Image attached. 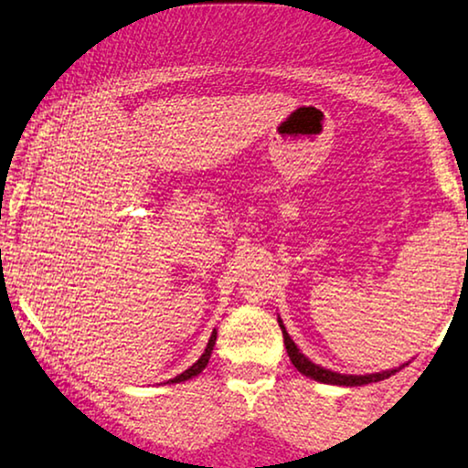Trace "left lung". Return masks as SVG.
Returning a JSON list of instances; mask_svg holds the SVG:
<instances>
[{"label": "left lung", "instance_id": "obj_1", "mask_svg": "<svg viewBox=\"0 0 468 468\" xmlns=\"http://www.w3.org/2000/svg\"><path fill=\"white\" fill-rule=\"evenodd\" d=\"M278 326L282 330V339H285V347H287V354L289 358H292V363L295 369L300 371V374H304L306 378H313V380L317 382H324V384H336V387H363V384H369V382H380V380H387V378H391L395 371L399 369H388V371H380V374H367V376H350V374H336V371H330V369H324V367H319L315 363H311L309 358L304 356L303 352L298 350V346H295L292 336L282 326V319L278 317Z\"/></svg>", "mask_w": 468, "mask_h": 468}]
</instances>
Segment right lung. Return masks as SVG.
<instances>
[{
    "instance_id": "obj_1",
    "label": "right lung",
    "mask_w": 468,
    "mask_h": 468,
    "mask_svg": "<svg viewBox=\"0 0 468 468\" xmlns=\"http://www.w3.org/2000/svg\"><path fill=\"white\" fill-rule=\"evenodd\" d=\"M216 330L214 333H211V336H209V343H207V347H205V352H203V356H200L197 363H194L190 369H186L183 371V374H179L176 378H173V380H168V382H186V380H190V378H194V376H198L200 371L205 369L207 367V363H209V358H211V350H214V346H216Z\"/></svg>"
}]
</instances>
